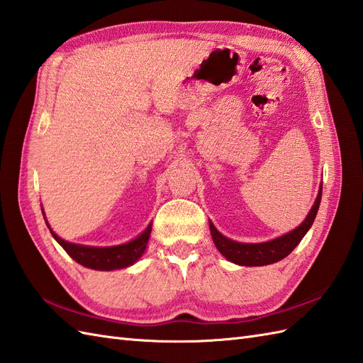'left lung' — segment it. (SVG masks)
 Wrapping results in <instances>:
<instances>
[{
	"label": "left lung",
	"instance_id": "obj_1",
	"mask_svg": "<svg viewBox=\"0 0 363 363\" xmlns=\"http://www.w3.org/2000/svg\"><path fill=\"white\" fill-rule=\"evenodd\" d=\"M320 199H322V186L319 194H317L314 206L311 208V211H309L305 222L298 228H296L294 231L281 235L276 238V240L264 242V243L233 242L225 235L220 234L216 229V226L209 222L212 240H214L217 250L222 252L229 262H234L237 264H243V267H263V264L276 263L293 252V250L300 243L303 235L308 233V229L311 228L317 211H319V206H320Z\"/></svg>",
	"mask_w": 363,
	"mask_h": 363
}]
</instances>
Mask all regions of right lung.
<instances>
[{
    "label": "right lung",
    "mask_w": 363,
    "mask_h": 363,
    "mask_svg": "<svg viewBox=\"0 0 363 363\" xmlns=\"http://www.w3.org/2000/svg\"><path fill=\"white\" fill-rule=\"evenodd\" d=\"M52 235H54L55 240L63 246V250L77 263L91 269L112 271V269L126 268L141 257V254H143L146 250L149 235H151V225H149L146 228V231L141 235H138L135 240L120 245V246H111V248H94V246L75 245V243L65 242L63 238H60L54 233H52Z\"/></svg>",
    "instance_id": "add662e5"
}]
</instances>
